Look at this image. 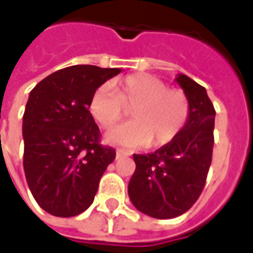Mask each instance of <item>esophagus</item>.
Segmentation results:
<instances>
[{"label":"esophagus","mask_w":253,"mask_h":253,"mask_svg":"<svg viewBox=\"0 0 253 253\" xmlns=\"http://www.w3.org/2000/svg\"><path fill=\"white\" fill-rule=\"evenodd\" d=\"M123 156H127L126 152H125V150H122V149H118V150H116V159H121V157H123Z\"/></svg>","instance_id":"esophagus-1"}]
</instances>
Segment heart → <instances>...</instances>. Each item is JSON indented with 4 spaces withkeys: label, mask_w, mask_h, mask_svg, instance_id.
I'll return each instance as SVG.
<instances>
[{
    "label": "heart",
    "mask_w": 253,
    "mask_h": 253,
    "mask_svg": "<svg viewBox=\"0 0 253 253\" xmlns=\"http://www.w3.org/2000/svg\"><path fill=\"white\" fill-rule=\"evenodd\" d=\"M131 110L132 122L107 134V141L127 148L150 142L163 146L172 142L190 118V100L181 89L149 74H131L116 83L115 94L108 84L94 89L89 99V112L100 126L110 130Z\"/></svg>",
    "instance_id": "b5f03b06"
}]
</instances>
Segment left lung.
Here are the masks:
<instances>
[{"mask_svg":"<svg viewBox=\"0 0 253 253\" xmlns=\"http://www.w3.org/2000/svg\"><path fill=\"white\" fill-rule=\"evenodd\" d=\"M190 100V118L183 131L153 153L134 154L135 172L128 183L132 205L159 219L181 215L198 201L206 184L214 146L215 110L206 89L179 74Z\"/></svg>","mask_w":253,"mask_h":253,"instance_id":"1","label":"left lung"}]
</instances>
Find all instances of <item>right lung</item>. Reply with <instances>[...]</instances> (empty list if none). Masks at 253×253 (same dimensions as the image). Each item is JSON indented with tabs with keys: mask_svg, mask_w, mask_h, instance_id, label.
<instances>
[{
	"mask_svg": "<svg viewBox=\"0 0 253 253\" xmlns=\"http://www.w3.org/2000/svg\"><path fill=\"white\" fill-rule=\"evenodd\" d=\"M122 69L65 67L31 90L23 116L25 179L38 205L55 217H74L94 199L115 149L100 143L89 99Z\"/></svg>",
	"mask_w": 253,
	"mask_h": 253,
	"instance_id": "obj_1",
	"label": "right lung"
}]
</instances>
